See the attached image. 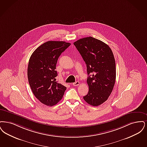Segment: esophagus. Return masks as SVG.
<instances>
[{
	"label": "esophagus",
	"mask_w": 147,
	"mask_h": 147,
	"mask_svg": "<svg viewBox=\"0 0 147 147\" xmlns=\"http://www.w3.org/2000/svg\"><path fill=\"white\" fill-rule=\"evenodd\" d=\"M79 84H80V82H78V81H76V82L73 83V86H78Z\"/></svg>",
	"instance_id": "1"
}]
</instances>
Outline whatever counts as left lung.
Here are the masks:
<instances>
[{
  "mask_svg": "<svg viewBox=\"0 0 147 147\" xmlns=\"http://www.w3.org/2000/svg\"><path fill=\"white\" fill-rule=\"evenodd\" d=\"M74 45L86 64L88 75L89 91L83 99L90 105H100L108 99L115 84L116 66L113 51L108 45L92 37L78 39Z\"/></svg>",
  "mask_w": 147,
  "mask_h": 147,
  "instance_id": "1",
  "label": "left lung"
}]
</instances>
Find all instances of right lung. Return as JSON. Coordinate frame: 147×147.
Instances as JSON below:
<instances>
[{
    "instance_id": "add662e5",
    "label": "right lung",
    "mask_w": 147,
    "mask_h": 147,
    "mask_svg": "<svg viewBox=\"0 0 147 147\" xmlns=\"http://www.w3.org/2000/svg\"><path fill=\"white\" fill-rule=\"evenodd\" d=\"M71 44L48 41L32 53L27 69L28 82L33 94L47 106H53L63 98L66 87L56 81L58 58Z\"/></svg>"
}]
</instances>
